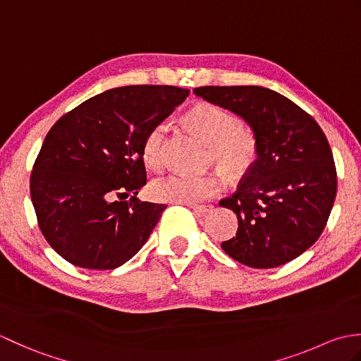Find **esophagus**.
<instances>
[{"label":"esophagus","instance_id":"obj_1","mask_svg":"<svg viewBox=\"0 0 361 361\" xmlns=\"http://www.w3.org/2000/svg\"><path fill=\"white\" fill-rule=\"evenodd\" d=\"M190 209H192L195 214H208L209 211H211V206H208V204H188Z\"/></svg>","mask_w":361,"mask_h":361}]
</instances>
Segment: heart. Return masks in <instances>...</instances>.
Segmentation results:
<instances>
[{"label":"heart","mask_w":361,"mask_h":361,"mask_svg":"<svg viewBox=\"0 0 361 361\" xmlns=\"http://www.w3.org/2000/svg\"><path fill=\"white\" fill-rule=\"evenodd\" d=\"M185 121L209 144L208 159L229 178H240L256 164L259 157L256 135L224 106L200 102L186 113ZM166 124H158L144 137L142 159L152 171H159L166 163ZM220 188L221 181L214 173H171L152 183L150 195L159 202L195 204L216 195Z\"/></svg>","instance_id":"1"}]
</instances>
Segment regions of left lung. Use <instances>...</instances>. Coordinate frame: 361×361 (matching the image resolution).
<instances>
[{
	"label": "left lung",
	"mask_w": 361,
	"mask_h": 361,
	"mask_svg": "<svg viewBox=\"0 0 361 361\" xmlns=\"http://www.w3.org/2000/svg\"><path fill=\"white\" fill-rule=\"evenodd\" d=\"M194 93L242 116L259 142L256 164L220 200L239 220L235 237L221 248L252 268L302 255L323 233L336 195L334 155L318 122L264 87H198Z\"/></svg>",
	"instance_id": "8db88e82"
}]
</instances>
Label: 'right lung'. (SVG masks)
<instances>
[{"label": "right lung", "instance_id": "obj_1", "mask_svg": "<svg viewBox=\"0 0 361 361\" xmlns=\"http://www.w3.org/2000/svg\"><path fill=\"white\" fill-rule=\"evenodd\" d=\"M188 96L171 85L119 87L52 126L30 173V198L44 239L68 262L113 270L147 242L166 204L136 197L147 183L142 142Z\"/></svg>", "mask_w": 361, "mask_h": 361}]
</instances>
